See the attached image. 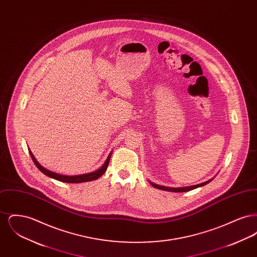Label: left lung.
<instances>
[{"label": "left lung", "mask_w": 257, "mask_h": 257, "mask_svg": "<svg viewBox=\"0 0 257 257\" xmlns=\"http://www.w3.org/2000/svg\"><path fill=\"white\" fill-rule=\"evenodd\" d=\"M211 180L206 181L204 183L197 184V185H194V186H190V187H183V188H170V187H165V186H160L157 184L152 183L150 182V184L156 188V189H159V190H163V191H168V192H175V193H183V192H188V191H192L194 189H196L198 187H201V186H204L206 184L209 183Z\"/></svg>", "instance_id": "left-lung-1"}]
</instances>
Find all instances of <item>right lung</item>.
I'll list each match as a JSON object with an SVG mask.
<instances>
[{"label":"right lung","instance_id":"add662e5","mask_svg":"<svg viewBox=\"0 0 257 257\" xmlns=\"http://www.w3.org/2000/svg\"><path fill=\"white\" fill-rule=\"evenodd\" d=\"M29 152H30V155H31L33 161H34L35 165L37 166V168L39 171H41L42 173H44L45 175L49 176L51 178H54L56 180H59V181H61V182H65V183H82V182H88V181H93V180L97 179L101 175H103L104 172L107 170L110 159V155H109V157H108V159L106 160L105 164L98 171H93V172H90V173H86V174H81V175L67 176V175H61V174H59V173H56V172H53V171L46 170L45 168L40 166V164L36 160L35 156L33 155V153L31 151H29Z\"/></svg>","mask_w":257,"mask_h":257}]
</instances>
